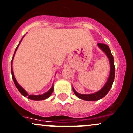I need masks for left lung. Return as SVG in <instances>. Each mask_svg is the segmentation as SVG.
I'll use <instances>...</instances> for the list:
<instances>
[{
    "instance_id": "left-lung-1",
    "label": "left lung",
    "mask_w": 133,
    "mask_h": 133,
    "mask_svg": "<svg viewBox=\"0 0 133 133\" xmlns=\"http://www.w3.org/2000/svg\"><path fill=\"white\" fill-rule=\"evenodd\" d=\"M98 46H99L105 54L107 57L109 59L110 63V76L108 79V81L106 82L104 87L97 92L92 93V94H80L78 92L74 90L73 88V91L74 94L78 98L86 101H97L99 99H102L108 94V92L110 91L111 89L112 84H113L114 80L115 77V67H114V61L113 55L111 54V51L110 49V47L107 44H103V43H98Z\"/></svg>"
}]
</instances>
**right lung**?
Segmentation results:
<instances>
[{
	"label": "right lung",
	"mask_w": 133,
	"mask_h": 133,
	"mask_svg": "<svg viewBox=\"0 0 133 133\" xmlns=\"http://www.w3.org/2000/svg\"><path fill=\"white\" fill-rule=\"evenodd\" d=\"M25 36V35H24ZM24 36H23V38L24 37ZM22 40H21V41H22ZM20 41V42H21ZM20 42L19 43L18 46H17V48L15 49V53H14V54H13V57H14V55H15V52H16L17 49V48H18L19 45L20 44ZM13 59H12V61H11V74H12V78H13V82H14V83H15V85L16 86L17 89H18V91H19L20 93L23 96H24V97H28L29 99H31V100H35V101H39V100H44V99H47V98H49L51 96V95L52 94V92H53V86L51 88V89H50L49 91H48V92H45V93H44V94L42 95H28V92H26V91L24 90V89H23V88L21 87V86L19 85L18 84V82H17L16 79H15V76H14V74H13V69H12V61H13Z\"/></svg>",
	"instance_id": "obj_1"
}]
</instances>
